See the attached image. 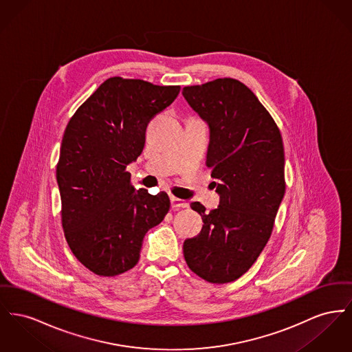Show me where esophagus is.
I'll return each instance as SVG.
<instances>
[{
    "mask_svg": "<svg viewBox=\"0 0 352 352\" xmlns=\"http://www.w3.org/2000/svg\"><path fill=\"white\" fill-rule=\"evenodd\" d=\"M170 201H171V207L173 208H186L188 207V204L184 199H179L177 197H170Z\"/></svg>",
    "mask_w": 352,
    "mask_h": 352,
    "instance_id": "34e87169",
    "label": "esophagus"
}]
</instances>
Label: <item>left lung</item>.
I'll return each instance as SVG.
<instances>
[{
    "mask_svg": "<svg viewBox=\"0 0 352 352\" xmlns=\"http://www.w3.org/2000/svg\"><path fill=\"white\" fill-rule=\"evenodd\" d=\"M188 104L210 127L206 166L218 179L219 206L206 212L202 231L184 243L187 266L210 283L241 278L269 242L286 191L279 127L245 83L218 78L185 86Z\"/></svg>",
    "mask_w": 352,
    "mask_h": 352,
    "instance_id": "8db88e82",
    "label": "left lung"
}]
</instances>
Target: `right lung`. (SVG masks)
Listing matches in <instances>:
<instances>
[{"instance_id":"obj_1","label":"right lung","mask_w":352,"mask_h":352,"mask_svg":"<svg viewBox=\"0 0 352 352\" xmlns=\"http://www.w3.org/2000/svg\"><path fill=\"white\" fill-rule=\"evenodd\" d=\"M181 86L111 77L83 102L63 133L57 164L66 242L86 269L116 276L140 261L146 232L170 208L165 191L135 190L126 167L145 146L146 127Z\"/></svg>"}]
</instances>
